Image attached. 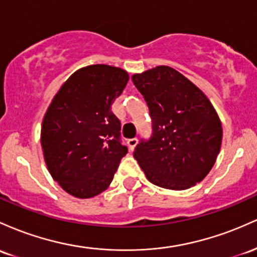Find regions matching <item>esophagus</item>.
Masks as SVG:
<instances>
[{"mask_svg":"<svg viewBox=\"0 0 257 257\" xmlns=\"http://www.w3.org/2000/svg\"><path fill=\"white\" fill-rule=\"evenodd\" d=\"M137 143H138L137 138H130V140H127V146H128L130 151H134V149L136 148Z\"/></svg>","mask_w":257,"mask_h":257,"instance_id":"1","label":"esophagus"}]
</instances>
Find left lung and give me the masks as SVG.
<instances>
[{
	"label": "left lung",
	"mask_w": 257,
	"mask_h": 257,
	"mask_svg": "<svg viewBox=\"0 0 257 257\" xmlns=\"http://www.w3.org/2000/svg\"><path fill=\"white\" fill-rule=\"evenodd\" d=\"M153 121L148 142L134 152L147 180L184 191L203 181L222 143V123L209 98L176 69L159 65L132 75Z\"/></svg>",
	"instance_id": "8db88e82"
}]
</instances>
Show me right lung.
Listing matches in <instances>:
<instances>
[{"label": "right lung", "instance_id": "right-lung-1", "mask_svg": "<svg viewBox=\"0 0 257 257\" xmlns=\"http://www.w3.org/2000/svg\"><path fill=\"white\" fill-rule=\"evenodd\" d=\"M128 73L94 64L77 69L52 99L42 120L41 146L48 171L79 199L104 192L127 148L120 143V121L111 104Z\"/></svg>", "mask_w": 257, "mask_h": 257}]
</instances>
